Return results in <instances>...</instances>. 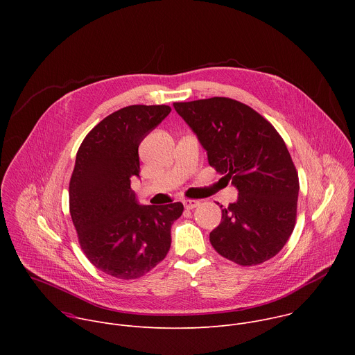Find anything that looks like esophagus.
<instances>
[{
	"mask_svg": "<svg viewBox=\"0 0 355 355\" xmlns=\"http://www.w3.org/2000/svg\"><path fill=\"white\" fill-rule=\"evenodd\" d=\"M182 204L185 207V209H193L199 205V200H195V199H184Z\"/></svg>",
	"mask_w": 355,
	"mask_h": 355,
	"instance_id": "obj_1",
	"label": "esophagus"
}]
</instances>
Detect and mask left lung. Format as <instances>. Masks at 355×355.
<instances>
[{"mask_svg": "<svg viewBox=\"0 0 355 355\" xmlns=\"http://www.w3.org/2000/svg\"><path fill=\"white\" fill-rule=\"evenodd\" d=\"M174 108L207 150L209 166L239 192L209 234L214 248L239 266L277 256L293 232L299 193L279 133L259 112L225 96L174 103Z\"/></svg>", "mask_w": 355, "mask_h": 355, "instance_id": "obj_1", "label": "left lung"}]
</instances>
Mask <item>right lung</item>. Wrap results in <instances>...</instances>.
Here are the masks:
<instances>
[{"label": "right lung", "mask_w": 355, "mask_h": 355, "mask_svg": "<svg viewBox=\"0 0 355 355\" xmlns=\"http://www.w3.org/2000/svg\"><path fill=\"white\" fill-rule=\"evenodd\" d=\"M171 112L168 105H130L101 121L83 140L71 174L70 215L78 243L99 271L135 279L163 261L181 202L140 205L139 144Z\"/></svg>", "instance_id": "right-lung-1"}]
</instances>
